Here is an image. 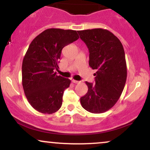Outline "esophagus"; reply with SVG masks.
I'll use <instances>...</instances> for the list:
<instances>
[{"mask_svg":"<svg viewBox=\"0 0 150 150\" xmlns=\"http://www.w3.org/2000/svg\"><path fill=\"white\" fill-rule=\"evenodd\" d=\"M72 81H73V83H75V84H78V83L80 82L79 81H77V80H75V79H72Z\"/></svg>","mask_w":150,"mask_h":150,"instance_id":"34e87169","label":"esophagus"}]
</instances>
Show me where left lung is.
I'll return each mask as SVG.
<instances>
[{"instance_id": "left-lung-1", "label": "left lung", "mask_w": 150, "mask_h": 150, "mask_svg": "<svg viewBox=\"0 0 150 150\" xmlns=\"http://www.w3.org/2000/svg\"><path fill=\"white\" fill-rule=\"evenodd\" d=\"M89 51V66L97 72L95 84L86 81L88 92L80 98L86 111L101 113L112 108L120 97L127 79L123 46L107 30L96 28L78 31Z\"/></svg>"}]
</instances>
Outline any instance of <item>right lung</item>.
<instances>
[{
    "mask_svg": "<svg viewBox=\"0 0 150 150\" xmlns=\"http://www.w3.org/2000/svg\"><path fill=\"white\" fill-rule=\"evenodd\" d=\"M79 39L76 30L50 28L32 41L22 64V84L28 101L42 113H55L62 105L69 79L56 74L62 50Z\"/></svg>",
    "mask_w": 150,
    "mask_h": 150,
    "instance_id": "obj_1",
    "label": "right lung"
}]
</instances>
